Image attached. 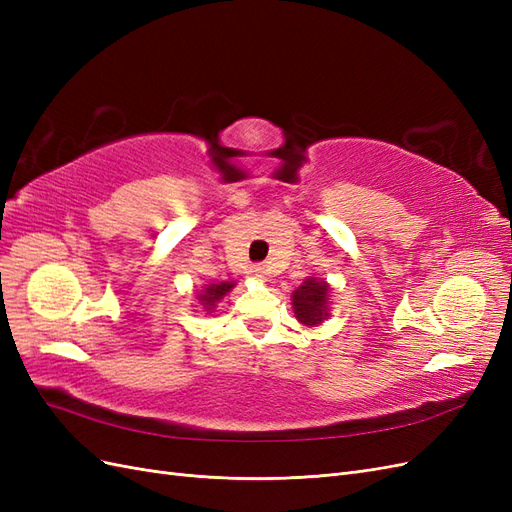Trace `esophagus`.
Masks as SVG:
<instances>
[{
  "label": "esophagus",
  "mask_w": 512,
  "mask_h": 512,
  "mask_svg": "<svg viewBox=\"0 0 512 512\" xmlns=\"http://www.w3.org/2000/svg\"><path fill=\"white\" fill-rule=\"evenodd\" d=\"M252 275L256 277V280H267V267H262V265L252 267Z\"/></svg>",
  "instance_id": "obj_1"
}]
</instances>
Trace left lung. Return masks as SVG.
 Instances as JSON below:
<instances>
[{"mask_svg":"<svg viewBox=\"0 0 512 512\" xmlns=\"http://www.w3.org/2000/svg\"><path fill=\"white\" fill-rule=\"evenodd\" d=\"M292 312L303 327H320L331 316V284L320 275H307L292 292Z\"/></svg>","mask_w":512,"mask_h":512,"instance_id":"left-lung-1","label":"left lung"}]
</instances>
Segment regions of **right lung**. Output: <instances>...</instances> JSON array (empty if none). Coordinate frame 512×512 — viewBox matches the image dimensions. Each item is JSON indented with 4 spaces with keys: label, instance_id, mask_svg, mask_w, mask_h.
I'll return each mask as SVG.
<instances>
[{
    "label": "right lung",
    "instance_id": "right-lung-1",
    "mask_svg": "<svg viewBox=\"0 0 512 512\" xmlns=\"http://www.w3.org/2000/svg\"><path fill=\"white\" fill-rule=\"evenodd\" d=\"M237 286V282H211L205 284L200 290H196V301L200 305V312L211 316L215 307L226 297V294Z\"/></svg>",
    "mask_w": 512,
    "mask_h": 512
}]
</instances>
